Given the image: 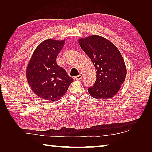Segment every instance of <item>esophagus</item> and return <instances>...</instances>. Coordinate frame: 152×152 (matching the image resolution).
<instances>
[{
	"mask_svg": "<svg viewBox=\"0 0 152 152\" xmlns=\"http://www.w3.org/2000/svg\"><path fill=\"white\" fill-rule=\"evenodd\" d=\"M82 74H80V75H79L75 76V77H74V79H76V80H80V79H82Z\"/></svg>",
	"mask_w": 152,
	"mask_h": 152,
	"instance_id": "34e87169",
	"label": "esophagus"
}]
</instances>
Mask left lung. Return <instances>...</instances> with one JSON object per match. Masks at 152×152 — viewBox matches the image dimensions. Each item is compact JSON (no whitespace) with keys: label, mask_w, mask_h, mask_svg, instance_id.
Returning <instances> with one entry per match:
<instances>
[{"label":"left lung","mask_w":152,"mask_h":152,"mask_svg":"<svg viewBox=\"0 0 152 152\" xmlns=\"http://www.w3.org/2000/svg\"><path fill=\"white\" fill-rule=\"evenodd\" d=\"M79 42L96 71L94 84L88 88L89 94L96 99L112 98L126 76V65L120 51L111 42L98 35L81 39Z\"/></svg>","instance_id":"8db88e82"}]
</instances>
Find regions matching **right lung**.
Listing matches in <instances>:
<instances>
[{
	"label": "right lung",
	"mask_w": 152,
	"mask_h": 152,
	"mask_svg": "<svg viewBox=\"0 0 152 152\" xmlns=\"http://www.w3.org/2000/svg\"><path fill=\"white\" fill-rule=\"evenodd\" d=\"M65 40H45L36 48L26 69L28 84L39 97L57 101L66 93L73 79L56 63Z\"/></svg>",
	"instance_id": "add662e5"
}]
</instances>
